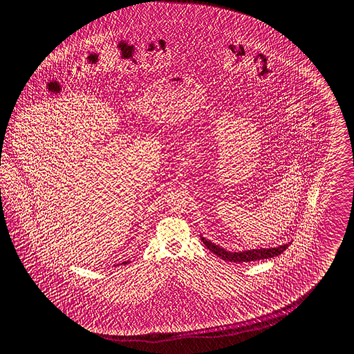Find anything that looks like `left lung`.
I'll return each instance as SVG.
<instances>
[{
  "label": "left lung",
  "instance_id": "obj_1",
  "mask_svg": "<svg viewBox=\"0 0 354 354\" xmlns=\"http://www.w3.org/2000/svg\"><path fill=\"white\" fill-rule=\"evenodd\" d=\"M201 241L205 244V247L213 252L215 255H218L223 261H234V263H243V261H263V259H269V258H274L278 257L280 254L283 253L288 247L292 244L290 243H286L283 245L275 248H261V249H250V250H241V252H227L224 248L215 245L214 243L205 239L204 236H201Z\"/></svg>",
  "mask_w": 354,
  "mask_h": 354
}]
</instances>
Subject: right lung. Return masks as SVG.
Here are the masks:
<instances>
[{
    "label": "right lung",
    "mask_w": 354,
    "mask_h": 354,
    "mask_svg": "<svg viewBox=\"0 0 354 354\" xmlns=\"http://www.w3.org/2000/svg\"><path fill=\"white\" fill-rule=\"evenodd\" d=\"M127 263H129V261H122V263H121V264H127Z\"/></svg>",
    "instance_id": "obj_1"
}]
</instances>
